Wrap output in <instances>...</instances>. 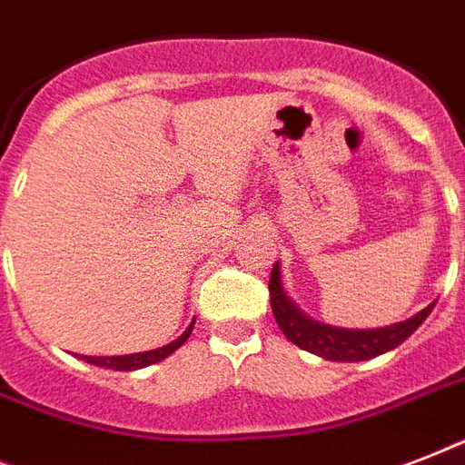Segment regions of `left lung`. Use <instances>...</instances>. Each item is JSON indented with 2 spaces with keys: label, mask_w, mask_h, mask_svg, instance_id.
<instances>
[{
  "label": "left lung",
  "mask_w": 465,
  "mask_h": 465,
  "mask_svg": "<svg viewBox=\"0 0 465 465\" xmlns=\"http://www.w3.org/2000/svg\"><path fill=\"white\" fill-rule=\"evenodd\" d=\"M270 306L275 313V321L280 331L302 350H309L313 354H321L323 360L332 361H364L379 354L389 352L393 347L411 338L418 331L422 321L430 316L434 304L422 309L418 316L408 318L403 323L389 325V328H374V331H345V328H332L311 321L304 316L290 299L284 297L282 282H280V262L272 265L270 272Z\"/></svg>",
  "instance_id": "8db88e82"
}]
</instances>
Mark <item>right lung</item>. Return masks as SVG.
<instances>
[{"instance_id": "1", "label": "right lung", "mask_w": 465, "mask_h": 465, "mask_svg": "<svg viewBox=\"0 0 465 465\" xmlns=\"http://www.w3.org/2000/svg\"><path fill=\"white\" fill-rule=\"evenodd\" d=\"M193 325H195V321L188 325V331L183 332L181 338L173 340V342H168V345L159 347V350H149V352H137V354H120V357H84V360L89 361V364H96V367L118 369V371H133V369L149 367V364H156V361L166 360L171 352H175V350H178V347L190 338Z\"/></svg>"}]
</instances>
